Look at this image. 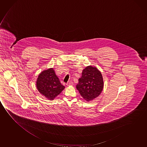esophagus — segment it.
I'll use <instances>...</instances> for the list:
<instances>
[{"instance_id":"1","label":"esophagus","mask_w":147,"mask_h":147,"mask_svg":"<svg viewBox=\"0 0 147 147\" xmlns=\"http://www.w3.org/2000/svg\"><path fill=\"white\" fill-rule=\"evenodd\" d=\"M66 85L67 86H73V83L72 82L70 81V82H68L66 84Z\"/></svg>"}]
</instances>
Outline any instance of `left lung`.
<instances>
[{
    "mask_svg": "<svg viewBox=\"0 0 147 147\" xmlns=\"http://www.w3.org/2000/svg\"><path fill=\"white\" fill-rule=\"evenodd\" d=\"M78 81L76 88L86 101L96 99L103 89L104 82L101 73L96 67L92 65L84 69Z\"/></svg>",
    "mask_w": 147,
    "mask_h": 147,
    "instance_id": "left-lung-1",
    "label": "left lung"
}]
</instances>
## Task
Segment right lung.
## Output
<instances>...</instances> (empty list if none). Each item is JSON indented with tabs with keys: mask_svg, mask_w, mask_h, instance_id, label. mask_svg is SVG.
I'll return each instance as SVG.
<instances>
[{
	"mask_svg": "<svg viewBox=\"0 0 147 147\" xmlns=\"http://www.w3.org/2000/svg\"><path fill=\"white\" fill-rule=\"evenodd\" d=\"M36 86L38 92L49 100H54L65 88L53 68L44 70L38 74Z\"/></svg>",
	"mask_w": 147,
	"mask_h": 147,
	"instance_id": "right-lung-1",
	"label": "right lung"
}]
</instances>
